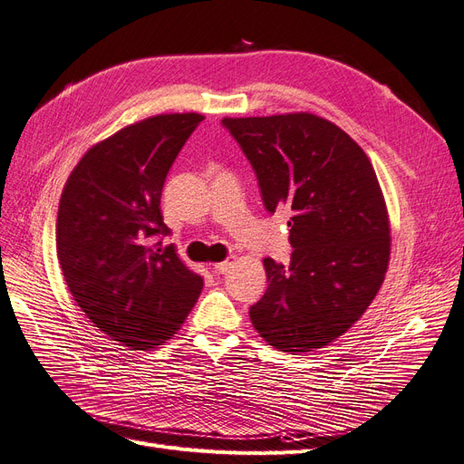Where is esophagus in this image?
Listing matches in <instances>:
<instances>
[{
  "mask_svg": "<svg viewBox=\"0 0 464 464\" xmlns=\"http://www.w3.org/2000/svg\"><path fill=\"white\" fill-rule=\"evenodd\" d=\"M215 273H220V275H225V273H228V270L232 268V261L228 259V261H220V263H215Z\"/></svg>",
  "mask_w": 464,
  "mask_h": 464,
  "instance_id": "esophagus-1",
  "label": "esophagus"
}]
</instances>
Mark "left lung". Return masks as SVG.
<instances>
[{
  "label": "left lung",
  "instance_id": "obj_1",
  "mask_svg": "<svg viewBox=\"0 0 464 464\" xmlns=\"http://www.w3.org/2000/svg\"><path fill=\"white\" fill-rule=\"evenodd\" d=\"M257 177L265 209L290 207L287 266L263 259L268 287L249 318L285 353L340 338L369 309L390 263V220L369 157L311 113L222 119Z\"/></svg>",
  "mask_w": 464,
  "mask_h": 464
}]
</instances>
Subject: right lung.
Returning a JSON list of instances; mask_svg holds the SVG:
<instances>
[{
    "label": "right lung",
    "instance_id": "right-lung-1",
    "mask_svg": "<svg viewBox=\"0 0 464 464\" xmlns=\"http://www.w3.org/2000/svg\"><path fill=\"white\" fill-rule=\"evenodd\" d=\"M205 117L157 115L95 143L65 184L57 257L76 305L111 340L151 349L177 334L203 280L161 247L167 174Z\"/></svg>",
    "mask_w": 464,
    "mask_h": 464
}]
</instances>
